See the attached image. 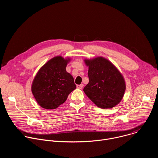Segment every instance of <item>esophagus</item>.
Masks as SVG:
<instances>
[{
  "mask_svg": "<svg viewBox=\"0 0 158 158\" xmlns=\"http://www.w3.org/2000/svg\"><path fill=\"white\" fill-rule=\"evenodd\" d=\"M83 86H84V85L83 84H80V85H77V89H82V87H83Z\"/></svg>",
  "mask_w": 158,
  "mask_h": 158,
  "instance_id": "obj_1",
  "label": "esophagus"
}]
</instances>
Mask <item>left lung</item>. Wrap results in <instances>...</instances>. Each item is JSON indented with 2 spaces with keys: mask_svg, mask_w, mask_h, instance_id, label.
I'll use <instances>...</instances> for the list:
<instances>
[{
  "mask_svg": "<svg viewBox=\"0 0 158 158\" xmlns=\"http://www.w3.org/2000/svg\"><path fill=\"white\" fill-rule=\"evenodd\" d=\"M88 67L89 83L83 91L98 107L110 109L123 99L126 91V82L121 73L107 59L96 57L85 59Z\"/></svg>",
  "mask_w": 158,
  "mask_h": 158,
  "instance_id": "1",
  "label": "left lung"
}]
</instances>
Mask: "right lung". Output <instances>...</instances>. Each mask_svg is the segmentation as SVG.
Masks as SVG:
<instances>
[{"instance_id":"obj_1","label":"right lung","mask_w":158,"mask_h":158,"mask_svg":"<svg viewBox=\"0 0 158 158\" xmlns=\"http://www.w3.org/2000/svg\"><path fill=\"white\" fill-rule=\"evenodd\" d=\"M71 58L56 56L44 64L35 76L32 93L42 108L54 109L63 104L76 88L73 76L66 71Z\"/></svg>"}]
</instances>
